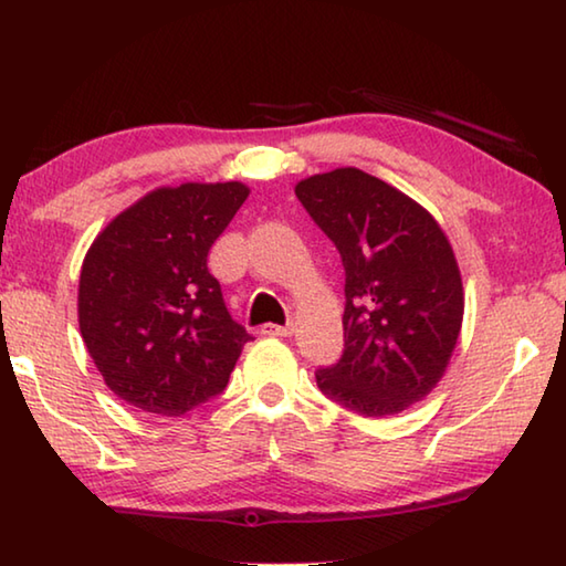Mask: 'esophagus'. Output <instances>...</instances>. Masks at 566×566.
<instances>
[{
	"instance_id": "34e87169",
	"label": "esophagus",
	"mask_w": 566,
	"mask_h": 566,
	"mask_svg": "<svg viewBox=\"0 0 566 566\" xmlns=\"http://www.w3.org/2000/svg\"><path fill=\"white\" fill-rule=\"evenodd\" d=\"M292 332V324H264L262 327V334H266V337H290Z\"/></svg>"
}]
</instances>
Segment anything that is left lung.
<instances>
[{"label": "left lung", "mask_w": 566, "mask_h": 566, "mask_svg": "<svg viewBox=\"0 0 566 566\" xmlns=\"http://www.w3.org/2000/svg\"><path fill=\"white\" fill-rule=\"evenodd\" d=\"M294 191L344 266V352L317 385L357 415H399L437 387L462 329L449 239L424 207L361 169L314 175Z\"/></svg>", "instance_id": "8db88e82"}]
</instances>
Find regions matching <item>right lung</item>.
<instances>
[{"label": "right lung", "instance_id": "right-lung-1", "mask_svg": "<svg viewBox=\"0 0 566 566\" xmlns=\"http://www.w3.org/2000/svg\"><path fill=\"white\" fill-rule=\"evenodd\" d=\"M249 189L161 187L102 229L80 274V332L127 405L181 417L222 395L252 339L227 312L207 254Z\"/></svg>", "mask_w": 566, "mask_h": 566}]
</instances>
